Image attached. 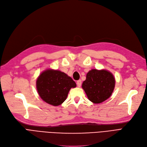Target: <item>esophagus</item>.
Wrapping results in <instances>:
<instances>
[{
	"instance_id": "34e87169",
	"label": "esophagus",
	"mask_w": 147,
	"mask_h": 147,
	"mask_svg": "<svg viewBox=\"0 0 147 147\" xmlns=\"http://www.w3.org/2000/svg\"><path fill=\"white\" fill-rule=\"evenodd\" d=\"M81 84H82V81H81V80H78L77 81V85L79 86V87H80L81 86Z\"/></svg>"
}]
</instances>
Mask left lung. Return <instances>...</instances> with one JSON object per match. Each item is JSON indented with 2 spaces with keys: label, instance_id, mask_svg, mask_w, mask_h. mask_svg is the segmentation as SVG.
<instances>
[{
  "label": "left lung",
  "instance_id": "left-lung-1",
  "mask_svg": "<svg viewBox=\"0 0 147 147\" xmlns=\"http://www.w3.org/2000/svg\"><path fill=\"white\" fill-rule=\"evenodd\" d=\"M115 86V79L105 69H93L86 74L82 87L88 99L94 104H100L109 98Z\"/></svg>",
  "mask_w": 147,
  "mask_h": 147
}]
</instances>
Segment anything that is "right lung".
I'll return each mask as SVG.
<instances>
[{
  "instance_id": "add662e5",
  "label": "right lung",
  "mask_w": 147,
  "mask_h": 147,
  "mask_svg": "<svg viewBox=\"0 0 147 147\" xmlns=\"http://www.w3.org/2000/svg\"><path fill=\"white\" fill-rule=\"evenodd\" d=\"M76 86L67 74L59 70L47 69L36 80V88L41 99L53 106L61 105L66 100L70 89Z\"/></svg>"
}]
</instances>
